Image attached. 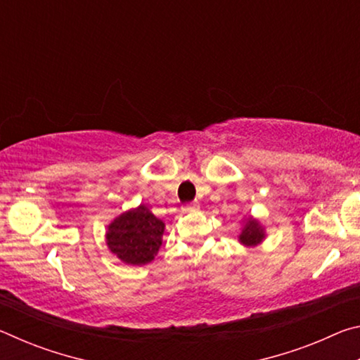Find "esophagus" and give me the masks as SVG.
<instances>
[{
  "label": "esophagus",
  "instance_id": "obj_1",
  "mask_svg": "<svg viewBox=\"0 0 360 360\" xmlns=\"http://www.w3.org/2000/svg\"><path fill=\"white\" fill-rule=\"evenodd\" d=\"M198 210H200V205L197 202L188 203V205L184 206V208H182V211H184V212H192V211H198Z\"/></svg>",
  "mask_w": 360,
  "mask_h": 360
}]
</instances>
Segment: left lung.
I'll use <instances>...</instances> for the list:
<instances>
[{
	"mask_svg": "<svg viewBox=\"0 0 360 360\" xmlns=\"http://www.w3.org/2000/svg\"><path fill=\"white\" fill-rule=\"evenodd\" d=\"M266 238V230L257 217L248 214L241 219V230L238 235L240 245L245 248H255L262 245Z\"/></svg>",
	"mask_w": 360,
	"mask_h": 360,
	"instance_id": "left-lung-1",
	"label": "left lung"
}]
</instances>
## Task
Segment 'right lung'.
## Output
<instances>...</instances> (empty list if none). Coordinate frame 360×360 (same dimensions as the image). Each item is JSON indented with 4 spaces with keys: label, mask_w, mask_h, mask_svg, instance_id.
Wrapping results in <instances>:
<instances>
[{
    "label": "right lung",
    "mask_w": 360,
    "mask_h": 360,
    "mask_svg": "<svg viewBox=\"0 0 360 360\" xmlns=\"http://www.w3.org/2000/svg\"><path fill=\"white\" fill-rule=\"evenodd\" d=\"M165 222L155 217L146 205L130 208L106 225V246L125 265L150 264L163 241Z\"/></svg>",
    "instance_id": "right-lung-1"
}]
</instances>
